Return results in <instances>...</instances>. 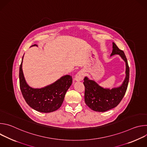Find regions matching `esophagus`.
Wrapping results in <instances>:
<instances>
[{"label":"esophagus","mask_w":147,"mask_h":147,"mask_svg":"<svg viewBox=\"0 0 147 147\" xmlns=\"http://www.w3.org/2000/svg\"><path fill=\"white\" fill-rule=\"evenodd\" d=\"M83 78H84V73L82 71H80L76 74L74 77V80L77 81H80L83 80Z\"/></svg>","instance_id":"34e87169"}]
</instances>
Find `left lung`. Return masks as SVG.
<instances>
[{
	"mask_svg": "<svg viewBox=\"0 0 147 147\" xmlns=\"http://www.w3.org/2000/svg\"><path fill=\"white\" fill-rule=\"evenodd\" d=\"M114 55H119L125 62L126 66V76L120 87L112 90L106 89L101 87L95 81L89 80L87 77L84 79V81L83 84L85 87V102L90 108L94 111L102 112L116 107L126 92L130 74L127 60L124 52L113 42V51L111 56Z\"/></svg>",
	"mask_w": 147,
	"mask_h": 147,
	"instance_id": "1",
	"label": "left lung"
}]
</instances>
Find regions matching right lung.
I'll list each match as a JSON object with an SVG mask.
<instances>
[{
  "mask_svg": "<svg viewBox=\"0 0 147 147\" xmlns=\"http://www.w3.org/2000/svg\"><path fill=\"white\" fill-rule=\"evenodd\" d=\"M32 46L37 45L35 44ZM22 62L23 59L19 70L20 87L27 103L31 108L40 112L50 113L57 110L61 106L65 94L71 85V76H65L52 84L42 88H32L25 80Z\"/></svg>",
  "mask_w": 147,
  "mask_h": 147,
  "instance_id": "obj_1",
  "label": "right lung"
}]
</instances>
